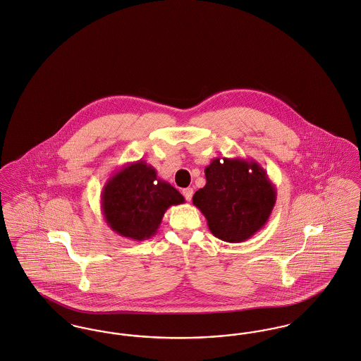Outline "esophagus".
Here are the masks:
<instances>
[{
  "label": "esophagus",
  "instance_id": "esophagus-1",
  "mask_svg": "<svg viewBox=\"0 0 361 361\" xmlns=\"http://www.w3.org/2000/svg\"><path fill=\"white\" fill-rule=\"evenodd\" d=\"M183 196H185V198L188 200V201H190L192 200V197H193V193H195V190L192 189V188H188V189H183Z\"/></svg>",
  "mask_w": 361,
  "mask_h": 361
}]
</instances>
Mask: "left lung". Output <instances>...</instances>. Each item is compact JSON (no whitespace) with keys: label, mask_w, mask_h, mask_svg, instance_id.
<instances>
[{"label":"left lung","mask_w":361,"mask_h":361,"mask_svg":"<svg viewBox=\"0 0 361 361\" xmlns=\"http://www.w3.org/2000/svg\"><path fill=\"white\" fill-rule=\"evenodd\" d=\"M205 178L193 204L215 237L243 243L267 224L277 192L255 160L216 157L205 168Z\"/></svg>","instance_id":"left-lung-1"}]
</instances>
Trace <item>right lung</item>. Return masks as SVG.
<instances>
[{"label": "right lung", "mask_w": 361, "mask_h": 361, "mask_svg": "<svg viewBox=\"0 0 361 361\" xmlns=\"http://www.w3.org/2000/svg\"><path fill=\"white\" fill-rule=\"evenodd\" d=\"M183 202V196L168 182L157 178V171L143 160L116 171L100 195L107 226L135 241L154 235L165 211L171 205Z\"/></svg>", "instance_id": "1"}]
</instances>
